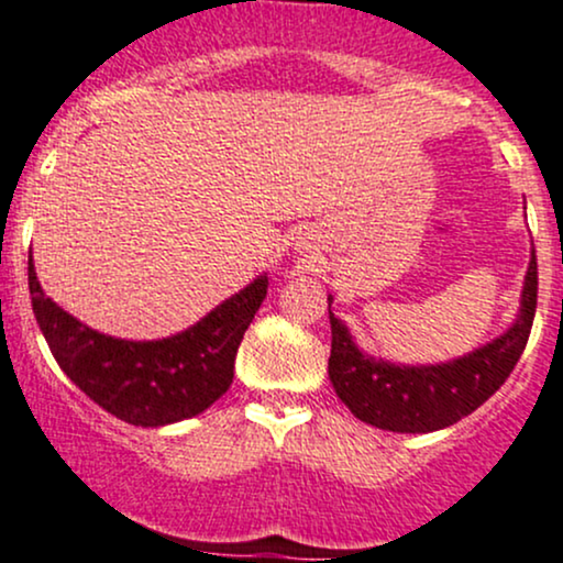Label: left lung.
Instances as JSON below:
<instances>
[{
	"instance_id": "1",
	"label": "left lung",
	"mask_w": 563,
	"mask_h": 563,
	"mask_svg": "<svg viewBox=\"0 0 563 563\" xmlns=\"http://www.w3.org/2000/svg\"><path fill=\"white\" fill-rule=\"evenodd\" d=\"M329 379L361 422L390 432H432L460 422L503 387L527 347L537 307V258L532 251L521 307L508 331L446 363L406 366L357 347L342 318L331 310Z\"/></svg>"
}]
</instances>
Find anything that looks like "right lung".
Returning <instances> with one entry per match:
<instances>
[{
  "label": "right lung",
  "mask_w": 563,
  "mask_h": 563,
  "mask_svg": "<svg viewBox=\"0 0 563 563\" xmlns=\"http://www.w3.org/2000/svg\"><path fill=\"white\" fill-rule=\"evenodd\" d=\"M267 272L173 336L133 342L101 333L45 296L29 258L42 336L64 374L101 409L135 428H165L211 409L232 385L234 355L267 296Z\"/></svg>",
  "instance_id": "add662e5"
}]
</instances>
